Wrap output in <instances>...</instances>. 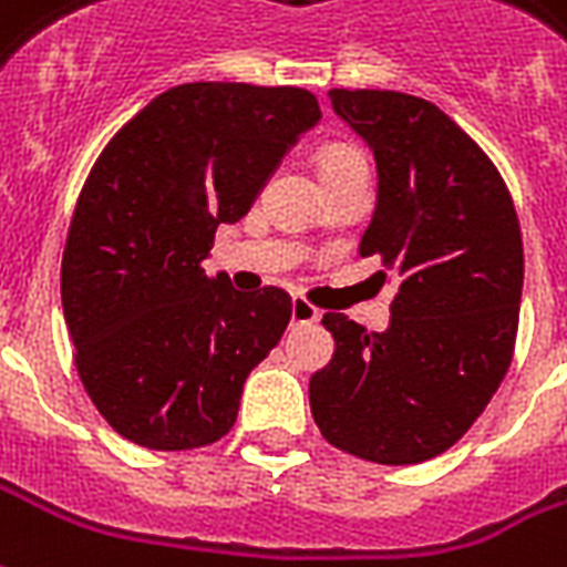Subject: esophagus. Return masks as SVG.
<instances>
[{
  "label": "esophagus",
  "mask_w": 567,
  "mask_h": 567,
  "mask_svg": "<svg viewBox=\"0 0 567 567\" xmlns=\"http://www.w3.org/2000/svg\"><path fill=\"white\" fill-rule=\"evenodd\" d=\"M321 312H318L316 306H309L306 300H295L291 303V324H316Z\"/></svg>",
  "instance_id": "obj_1"
}]
</instances>
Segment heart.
Masks as SVG:
<instances>
[{
	"instance_id": "heart-1",
	"label": "heart",
	"mask_w": 567,
	"mask_h": 567,
	"mask_svg": "<svg viewBox=\"0 0 567 567\" xmlns=\"http://www.w3.org/2000/svg\"><path fill=\"white\" fill-rule=\"evenodd\" d=\"M316 165H318V174H321V179H327V177H337V174H342V171H351V167L367 165V158H363V155H360V150H354V146L327 144L318 150Z\"/></svg>"
}]
</instances>
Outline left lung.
<instances>
[{"label":"left lung","mask_w":567,"mask_h":567,"mask_svg":"<svg viewBox=\"0 0 567 567\" xmlns=\"http://www.w3.org/2000/svg\"><path fill=\"white\" fill-rule=\"evenodd\" d=\"M330 104L379 171L360 255H379L400 285L384 333L327 312L337 351L309 379V405L339 451L423 463L463 439L511 367L523 297L517 209L496 165L433 102L330 90Z\"/></svg>","instance_id":"8db88e82"}]
</instances>
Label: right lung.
<instances>
[{"instance_id": "add662e5", "label": "right lung", "mask_w": 567, "mask_h": 567, "mask_svg": "<svg viewBox=\"0 0 567 567\" xmlns=\"http://www.w3.org/2000/svg\"><path fill=\"white\" fill-rule=\"evenodd\" d=\"M318 120L316 95L297 86L183 83L92 165L62 255V312L83 388L128 442L192 451L237 421L291 297L234 291L200 261Z\"/></svg>"}]
</instances>
